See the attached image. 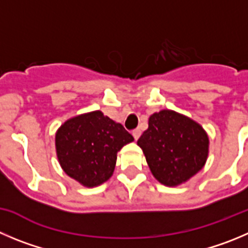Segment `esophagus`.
Instances as JSON below:
<instances>
[{
	"instance_id": "1",
	"label": "esophagus",
	"mask_w": 248,
	"mask_h": 248,
	"mask_svg": "<svg viewBox=\"0 0 248 248\" xmlns=\"http://www.w3.org/2000/svg\"><path fill=\"white\" fill-rule=\"evenodd\" d=\"M140 133H142V132H140V129H135V131L132 132V135H133V137H135L136 140L140 137Z\"/></svg>"
}]
</instances>
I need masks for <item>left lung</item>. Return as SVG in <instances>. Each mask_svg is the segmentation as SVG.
<instances>
[{"label":"left lung","instance_id":"8db88e82","mask_svg":"<svg viewBox=\"0 0 248 248\" xmlns=\"http://www.w3.org/2000/svg\"><path fill=\"white\" fill-rule=\"evenodd\" d=\"M148 166L161 185L180 186L203 169L209 137L194 120L173 110L154 112L138 140Z\"/></svg>","mask_w":248,"mask_h":248}]
</instances>
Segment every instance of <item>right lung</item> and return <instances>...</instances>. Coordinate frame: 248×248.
Masks as SVG:
<instances>
[{"label": "right lung", "mask_w": 248, "mask_h": 248, "mask_svg": "<svg viewBox=\"0 0 248 248\" xmlns=\"http://www.w3.org/2000/svg\"><path fill=\"white\" fill-rule=\"evenodd\" d=\"M133 137L100 110L64 121L55 136L62 170L84 187H96L112 176L117 153Z\"/></svg>", "instance_id": "1"}]
</instances>
